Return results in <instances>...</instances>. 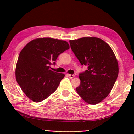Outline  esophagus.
<instances>
[{
	"label": "esophagus",
	"instance_id": "1",
	"mask_svg": "<svg viewBox=\"0 0 134 134\" xmlns=\"http://www.w3.org/2000/svg\"><path fill=\"white\" fill-rule=\"evenodd\" d=\"M69 76L70 78H73L75 76L74 75H72V74H69Z\"/></svg>",
	"mask_w": 134,
	"mask_h": 134
}]
</instances>
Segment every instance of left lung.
Listing matches in <instances>:
<instances>
[{"instance_id":"obj_1","label":"left lung","mask_w":134,"mask_h":134,"mask_svg":"<svg viewBox=\"0 0 134 134\" xmlns=\"http://www.w3.org/2000/svg\"><path fill=\"white\" fill-rule=\"evenodd\" d=\"M71 48L87 70L79 74L80 85L76 90L87 103L95 105L110 93L119 74L118 63L110 47L97 37L70 40Z\"/></svg>"}]
</instances>
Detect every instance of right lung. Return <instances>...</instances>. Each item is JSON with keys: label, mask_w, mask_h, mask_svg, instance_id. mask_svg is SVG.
Returning a JSON list of instances; mask_svg holds the SVG:
<instances>
[{"label": "right lung", "mask_w": 134, "mask_h": 134, "mask_svg": "<svg viewBox=\"0 0 134 134\" xmlns=\"http://www.w3.org/2000/svg\"><path fill=\"white\" fill-rule=\"evenodd\" d=\"M68 42L52 38L31 41L20 52L16 65V81L34 102L44 100L57 89L64 74L51 70L58 56L69 49Z\"/></svg>", "instance_id": "add662e5"}]
</instances>
